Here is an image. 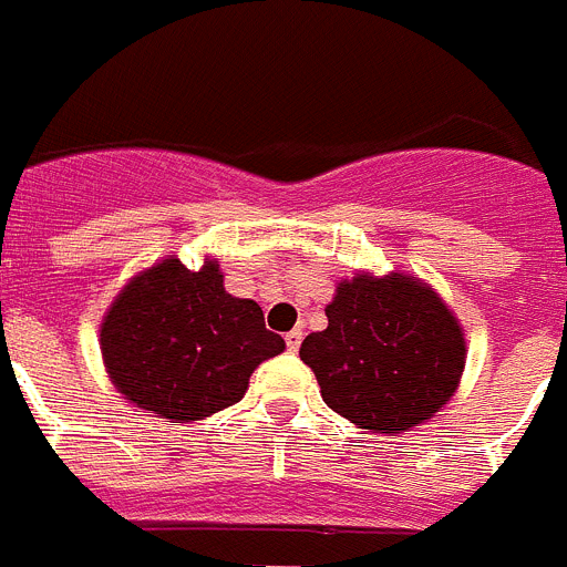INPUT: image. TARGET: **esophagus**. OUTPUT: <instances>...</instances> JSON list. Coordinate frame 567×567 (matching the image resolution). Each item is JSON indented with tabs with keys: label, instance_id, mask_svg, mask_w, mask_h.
I'll use <instances>...</instances> for the list:
<instances>
[{
	"label": "esophagus",
	"instance_id": "esophagus-1",
	"mask_svg": "<svg viewBox=\"0 0 567 567\" xmlns=\"http://www.w3.org/2000/svg\"><path fill=\"white\" fill-rule=\"evenodd\" d=\"M300 340H303V329H292V332H287V349H289V352H298Z\"/></svg>",
	"mask_w": 567,
	"mask_h": 567
}]
</instances>
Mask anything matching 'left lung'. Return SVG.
Returning <instances> with one entry per match:
<instances>
[{"label":"left lung","instance_id":"obj_1","mask_svg":"<svg viewBox=\"0 0 567 567\" xmlns=\"http://www.w3.org/2000/svg\"><path fill=\"white\" fill-rule=\"evenodd\" d=\"M329 327L307 334L300 360L320 398L372 434L412 432L457 392L465 329L454 309L417 275L358 272L327 303Z\"/></svg>","mask_w":567,"mask_h":567}]
</instances>
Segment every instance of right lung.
<instances>
[{
    "instance_id": "obj_1",
    "label": "right lung",
    "mask_w": 567,
    "mask_h": 567,
    "mask_svg": "<svg viewBox=\"0 0 567 567\" xmlns=\"http://www.w3.org/2000/svg\"><path fill=\"white\" fill-rule=\"evenodd\" d=\"M99 346L115 392L167 423L235 405L255 369L287 349L255 300L224 289L218 260L187 269L175 255L124 284L104 312Z\"/></svg>"
}]
</instances>
